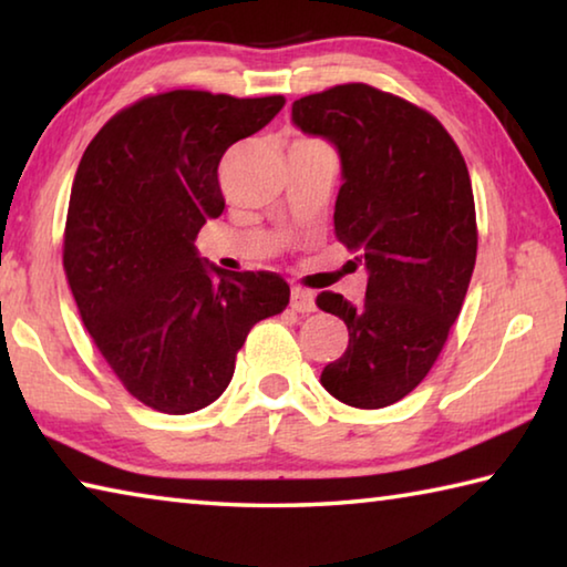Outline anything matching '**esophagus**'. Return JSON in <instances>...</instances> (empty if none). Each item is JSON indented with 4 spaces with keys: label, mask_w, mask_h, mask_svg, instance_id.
Masks as SVG:
<instances>
[{
    "label": "esophagus",
    "mask_w": 567,
    "mask_h": 567,
    "mask_svg": "<svg viewBox=\"0 0 567 567\" xmlns=\"http://www.w3.org/2000/svg\"><path fill=\"white\" fill-rule=\"evenodd\" d=\"M292 310L297 312H312L315 310V297L310 290H302V287H295L292 290Z\"/></svg>",
    "instance_id": "esophagus-1"
}]
</instances>
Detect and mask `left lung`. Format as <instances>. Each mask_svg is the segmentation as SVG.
<instances>
[{
	"mask_svg": "<svg viewBox=\"0 0 567 567\" xmlns=\"http://www.w3.org/2000/svg\"><path fill=\"white\" fill-rule=\"evenodd\" d=\"M292 120L338 147L334 237L370 272L362 305L315 300L350 332L320 382L350 408H388L425 380L463 310L477 255L467 165L427 110L362 82L295 100Z\"/></svg>",
	"mask_w": 567,
	"mask_h": 567,
	"instance_id": "1",
	"label": "left lung"
}]
</instances>
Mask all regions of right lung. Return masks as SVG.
Masks as SVG:
<instances>
[{
    "label": "right lung",
    "instance_id": "add662e5",
    "mask_svg": "<svg viewBox=\"0 0 567 567\" xmlns=\"http://www.w3.org/2000/svg\"><path fill=\"white\" fill-rule=\"evenodd\" d=\"M282 107V94L157 92L120 110L84 150L64 275L92 342L142 405L207 408L233 380L249 330L290 302L282 275L217 270L195 249L225 209L219 159Z\"/></svg>",
    "mask_w": 567,
    "mask_h": 567
}]
</instances>
